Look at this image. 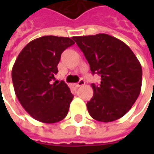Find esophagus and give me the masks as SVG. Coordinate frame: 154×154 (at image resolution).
I'll return each mask as SVG.
<instances>
[{"instance_id":"1","label":"esophagus","mask_w":154,"mask_h":154,"mask_svg":"<svg viewBox=\"0 0 154 154\" xmlns=\"http://www.w3.org/2000/svg\"><path fill=\"white\" fill-rule=\"evenodd\" d=\"M84 84H85V81H84V80L81 79V80H80V81L76 84V86H77V87H80V86H83Z\"/></svg>"}]
</instances>
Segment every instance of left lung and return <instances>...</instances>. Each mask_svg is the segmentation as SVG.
Instances as JSON below:
<instances>
[{"label":"left lung","mask_w":154,"mask_h":154,"mask_svg":"<svg viewBox=\"0 0 154 154\" xmlns=\"http://www.w3.org/2000/svg\"><path fill=\"white\" fill-rule=\"evenodd\" d=\"M93 74L101 76L99 85L92 84L93 96L86 103L93 119L116 121L125 115L139 96L142 68L131 49L108 34L74 37Z\"/></svg>","instance_id":"obj_1"}]
</instances>
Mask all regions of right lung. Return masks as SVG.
<instances>
[{
	"label": "right lung",
	"mask_w": 154,
	"mask_h": 154,
	"mask_svg": "<svg viewBox=\"0 0 154 154\" xmlns=\"http://www.w3.org/2000/svg\"><path fill=\"white\" fill-rule=\"evenodd\" d=\"M74 45L73 39L44 36L27 44L12 69L14 92L34 119L45 123L62 121L68 115L74 95L64 82L52 83L61 55Z\"/></svg>",
	"instance_id": "1"
}]
</instances>
